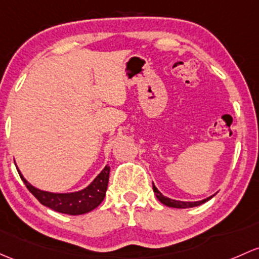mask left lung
<instances>
[{"label":"left lung","instance_id":"8db88e82","mask_svg":"<svg viewBox=\"0 0 259 259\" xmlns=\"http://www.w3.org/2000/svg\"><path fill=\"white\" fill-rule=\"evenodd\" d=\"M152 190H154V194L156 195L157 200L160 201L161 203H164L165 206H168V207H174V208H190V207H196V206H200L202 203H205L206 201H208L209 198H212V196L209 197L205 198V200H201V201H194V202H189V201H179V200H172V198H168L166 197L156 189V186L154 185L152 182Z\"/></svg>","mask_w":259,"mask_h":259}]
</instances>
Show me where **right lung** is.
Returning <instances> with one entry per match:
<instances>
[{"instance_id":"1","label":"right lung","mask_w":259,"mask_h":259,"mask_svg":"<svg viewBox=\"0 0 259 259\" xmlns=\"http://www.w3.org/2000/svg\"><path fill=\"white\" fill-rule=\"evenodd\" d=\"M22 181L24 182L27 189L29 190L32 195L39 201L42 205L47 206L53 209V211L61 212L65 214H83L88 213V212L93 211L98 206L102 203L104 200L105 192L108 189L109 182V172H110V167L107 165L102 170V172L95 178L85 189L80 190V191L75 192H67V194H56V192H48L42 191V190L37 189V187L32 186L21 171L18 170Z\"/></svg>"}]
</instances>
